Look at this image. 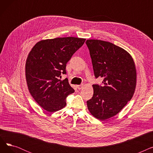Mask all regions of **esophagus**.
I'll return each mask as SVG.
<instances>
[{
	"label": "esophagus",
	"instance_id": "34e87169",
	"mask_svg": "<svg viewBox=\"0 0 153 153\" xmlns=\"http://www.w3.org/2000/svg\"><path fill=\"white\" fill-rule=\"evenodd\" d=\"M84 87V85L83 84H81V85H77V88L78 89H82V88Z\"/></svg>",
	"mask_w": 153,
	"mask_h": 153
}]
</instances>
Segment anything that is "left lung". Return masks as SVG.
<instances>
[{"mask_svg":"<svg viewBox=\"0 0 153 153\" xmlns=\"http://www.w3.org/2000/svg\"><path fill=\"white\" fill-rule=\"evenodd\" d=\"M94 75L103 85H93L94 95L87 101L92 115L105 120L118 114L133 97L136 69L131 54L121 47L99 39H87Z\"/></svg>","mask_w":153,"mask_h":153,"instance_id":"left-lung-1","label":"left lung"}]
</instances>
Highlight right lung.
I'll return each mask as SVG.
<instances>
[{"label":"right lung","instance_id":"obj_1","mask_svg":"<svg viewBox=\"0 0 153 153\" xmlns=\"http://www.w3.org/2000/svg\"><path fill=\"white\" fill-rule=\"evenodd\" d=\"M85 38L76 37L43 39L30 51L25 63L28 89L38 105L48 112L58 111L66 105V99L73 93L66 74V66L73 54L81 48Z\"/></svg>","mask_w":153,"mask_h":153}]
</instances>
